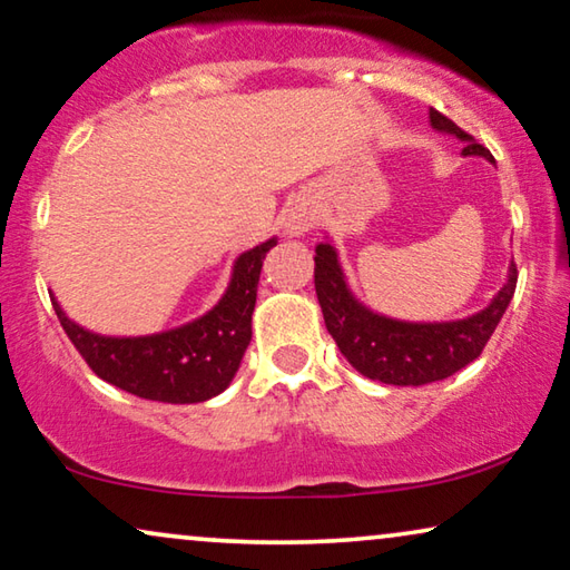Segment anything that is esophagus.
Here are the masks:
<instances>
[{
	"label": "esophagus",
	"instance_id": "esophagus-1",
	"mask_svg": "<svg viewBox=\"0 0 570 570\" xmlns=\"http://www.w3.org/2000/svg\"><path fill=\"white\" fill-rule=\"evenodd\" d=\"M313 224H316V210L308 203H295L285 218V228L291 236H303L305 230L313 228Z\"/></svg>",
	"mask_w": 570,
	"mask_h": 570
}]
</instances>
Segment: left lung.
Wrapping results in <instances>:
<instances>
[{
  "mask_svg": "<svg viewBox=\"0 0 570 570\" xmlns=\"http://www.w3.org/2000/svg\"><path fill=\"white\" fill-rule=\"evenodd\" d=\"M432 128L450 134L465 144V156H483L493 161L489 148L475 144V138L458 128L442 112L429 110ZM316 295L324 311L328 334L346 362L370 381L387 385H426L455 375L458 370L481 357L485 342L497 332L511 295L517 291V265L511 262L507 283L493 295L483 311L460 321L440 324H411L395 321L365 308L346 287L340 257L332 244L316 246Z\"/></svg>",
  "mask_w": 570,
  "mask_h": 570,
  "instance_id": "8db88e82",
  "label": "left lung"
}]
</instances>
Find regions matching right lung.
Segmentation results:
<instances>
[{
    "mask_svg": "<svg viewBox=\"0 0 570 570\" xmlns=\"http://www.w3.org/2000/svg\"><path fill=\"white\" fill-rule=\"evenodd\" d=\"M277 238L254 246L236 259L228 291L218 305L171 332L151 336H102L66 316L56 298L53 311L66 336L102 381L138 399L161 403H200L234 381L252 342L262 259Z\"/></svg>",
    "mask_w": 570,
    "mask_h": 570,
    "instance_id": "obj_1",
    "label": "right lung"
}]
</instances>
